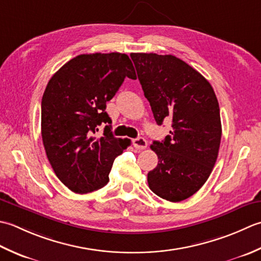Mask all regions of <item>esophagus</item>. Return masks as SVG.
<instances>
[{"label":"esophagus","mask_w":261,"mask_h":261,"mask_svg":"<svg viewBox=\"0 0 261 261\" xmlns=\"http://www.w3.org/2000/svg\"><path fill=\"white\" fill-rule=\"evenodd\" d=\"M133 145H134L138 150H145L147 147V142L145 138L143 137H137L135 140H133Z\"/></svg>","instance_id":"34e87169"}]
</instances>
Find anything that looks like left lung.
I'll return each instance as SVG.
<instances>
[{"label": "left lung", "instance_id": "obj_1", "mask_svg": "<svg viewBox=\"0 0 261 261\" xmlns=\"http://www.w3.org/2000/svg\"><path fill=\"white\" fill-rule=\"evenodd\" d=\"M130 57L156 124L172 120L171 135L151 145L159 162L147 173L148 187L163 199L185 200L206 182L219 155V101L210 82L178 57L154 53Z\"/></svg>", "mask_w": 261, "mask_h": 261}]
</instances>
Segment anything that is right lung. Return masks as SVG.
I'll use <instances>...</instances> for the list:
<instances>
[{
    "mask_svg": "<svg viewBox=\"0 0 261 261\" xmlns=\"http://www.w3.org/2000/svg\"><path fill=\"white\" fill-rule=\"evenodd\" d=\"M125 77L136 80L126 54H82L49 80L41 100V137L55 174L68 189L87 194L109 181L115 159L130 141L116 138L106 102ZM106 123L104 136L95 133Z\"/></svg>",
    "mask_w": 261,
    "mask_h": 261,
    "instance_id": "right-lung-1",
    "label": "right lung"
}]
</instances>
